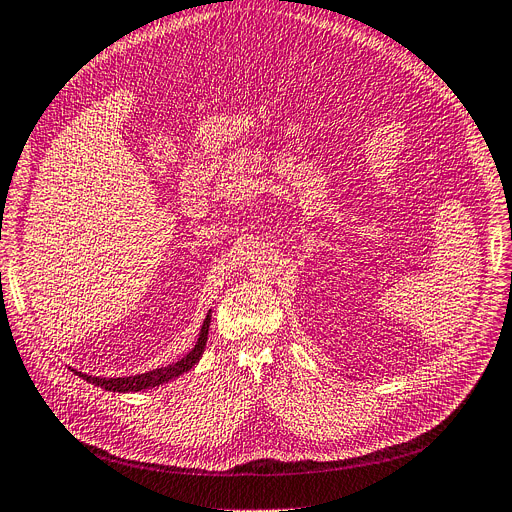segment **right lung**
Wrapping results in <instances>:
<instances>
[{"instance_id": "obj_1", "label": "right lung", "mask_w": 512, "mask_h": 512, "mask_svg": "<svg viewBox=\"0 0 512 512\" xmlns=\"http://www.w3.org/2000/svg\"><path fill=\"white\" fill-rule=\"evenodd\" d=\"M210 316H212V310H208V314H206V319H204L202 329H200V335L196 339V346H193L177 362L166 364V367H160V369H154V371H148V373H141V375H129V377H97V375H87V373H81V371L70 369V367L68 369L75 373V375H79L81 379H85L87 383L106 389V392L133 394V392H143V389H154L158 385H164L168 381L177 379L179 375H183V373H187V371H191L193 367H196L198 360L202 358V354L206 350L208 329H210Z\"/></svg>"}]
</instances>
